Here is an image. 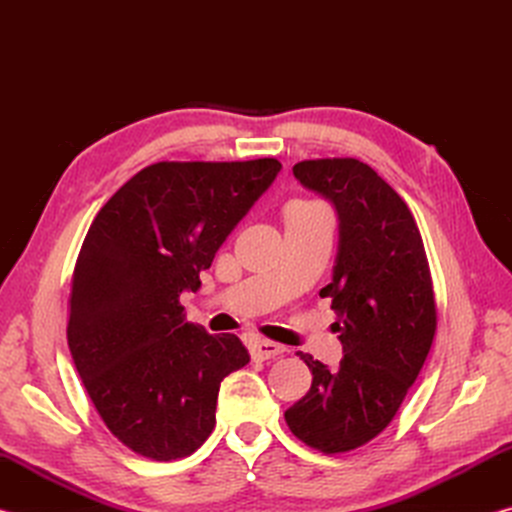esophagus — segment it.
<instances>
[{"mask_svg":"<svg viewBox=\"0 0 512 512\" xmlns=\"http://www.w3.org/2000/svg\"><path fill=\"white\" fill-rule=\"evenodd\" d=\"M284 352H287V348H284V345H280V343H273V341H255L253 348H250V354H253L255 361L275 359Z\"/></svg>","mask_w":512,"mask_h":512,"instance_id":"obj_1","label":"esophagus"}]
</instances>
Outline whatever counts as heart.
Masks as SVG:
<instances>
[{
    "label": "heart",
    "mask_w": 512,
    "mask_h": 512,
    "mask_svg": "<svg viewBox=\"0 0 512 512\" xmlns=\"http://www.w3.org/2000/svg\"><path fill=\"white\" fill-rule=\"evenodd\" d=\"M293 205H302V203H293Z\"/></svg>",
    "instance_id": "b5f03b06"
}]
</instances>
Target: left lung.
<instances>
[{
  "label": "left lung",
  "instance_id": "1",
  "mask_svg": "<svg viewBox=\"0 0 512 512\" xmlns=\"http://www.w3.org/2000/svg\"><path fill=\"white\" fill-rule=\"evenodd\" d=\"M302 187L339 214L332 298L343 345L329 370L300 352L309 393L284 413L291 433L323 454L366 445L395 418L418 379L436 334V298L413 214L375 169L354 158L305 160L293 167Z\"/></svg>",
  "mask_w": 512,
  "mask_h": 512
}]
</instances>
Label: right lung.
<instances>
[{
    "label": "right lung",
    "mask_w": 512,
    "mask_h": 512,
    "mask_svg": "<svg viewBox=\"0 0 512 512\" xmlns=\"http://www.w3.org/2000/svg\"><path fill=\"white\" fill-rule=\"evenodd\" d=\"M280 169L275 158L155 162L92 221L67 343L94 409L135 454H194L216 424L221 381L250 361L235 334L187 323L180 293L201 289V271Z\"/></svg>",
    "instance_id": "obj_1"
}]
</instances>
